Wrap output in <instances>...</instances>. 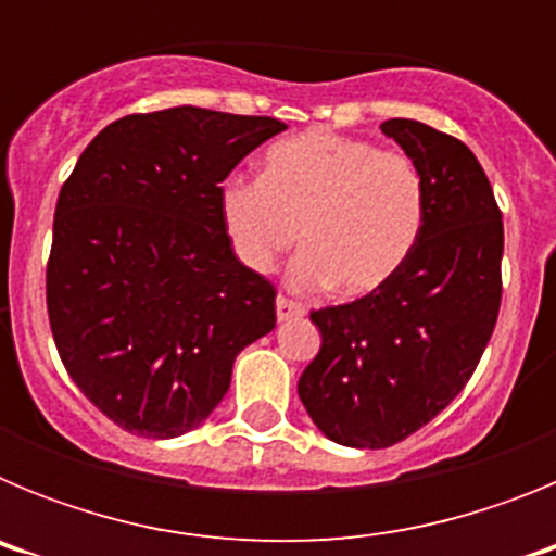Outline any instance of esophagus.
Segmentation results:
<instances>
[{"mask_svg":"<svg viewBox=\"0 0 556 556\" xmlns=\"http://www.w3.org/2000/svg\"><path fill=\"white\" fill-rule=\"evenodd\" d=\"M275 308H278V320H292V317H301V314L306 312V308H303V303L292 301V298H287V294H278Z\"/></svg>","mask_w":556,"mask_h":556,"instance_id":"34e87169","label":"esophagus"}]
</instances>
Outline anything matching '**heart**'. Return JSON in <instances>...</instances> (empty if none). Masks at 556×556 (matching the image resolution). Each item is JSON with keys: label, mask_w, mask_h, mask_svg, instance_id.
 <instances>
[{"label": "heart", "mask_w": 556, "mask_h": 556, "mask_svg": "<svg viewBox=\"0 0 556 556\" xmlns=\"http://www.w3.org/2000/svg\"><path fill=\"white\" fill-rule=\"evenodd\" d=\"M233 253L269 273L287 250L298 289L367 294L404 267L426 223L424 175L406 152L312 130L267 150L264 178L236 175L219 191Z\"/></svg>", "instance_id": "heart-1"}]
</instances>
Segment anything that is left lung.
Returning a JSON list of instances; mask_svg holds the SVG:
<instances>
[{
    "mask_svg": "<svg viewBox=\"0 0 556 556\" xmlns=\"http://www.w3.org/2000/svg\"><path fill=\"white\" fill-rule=\"evenodd\" d=\"M426 186L417 248L384 287L312 312L320 353L298 395L317 429L351 448H390L468 384L501 308L504 223L468 144L415 119H387Z\"/></svg>",
    "mask_w": 556,
    "mask_h": 556,
    "instance_id": "1",
    "label": "left lung"
}]
</instances>
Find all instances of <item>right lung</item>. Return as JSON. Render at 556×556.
<instances>
[{
  "label": "right lung",
  "mask_w": 556,
  "mask_h": 556,
  "mask_svg": "<svg viewBox=\"0 0 556 556\" xmlns=\"http://www.w3.org/2000/svg\"><path fill=\"white\" fill-rule=\"evenodd\" d=\"M287 125L208 108L111 122L55 205L47 312L83 395L130 434L200 426L236 353L275 328V287L236 258L219 191Z\"/></svg>",
  "instance_id": "right-lung-1"
}]
</instances>
